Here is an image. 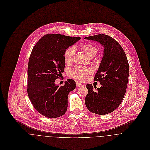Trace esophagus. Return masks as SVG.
Listing matches in <instances>:
<instances>
[{
	"label": "esophagus",
	"mask_w": 150,
	"mask_h": 150,
	"mask_svg": "<svg viewBox=\"0 0 150 150\" xmlns=\"http://www.w3.org/2000/svg\"><path fill=\"white\" fill-rule=\"evenodd\" d=\"M83 86V84L81 83H79V82H76V86Z\"/></svg>",
	"instance_id": "esophagus-1"
}]
</instances>
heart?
I'll return each instance as SVG.
<instances>
[{"label":"heart","mask_w":150,"mask_h":150,"mask_svg":"<svg viewBox=\"0 0 150 150\" xmlns=\"http://www.w3.org/2000/svg\"><path fill=\"white\" fill-rule=\"evenodd\" d=\"M81 48L90 58L94 57L98 52L96 47L91 43H85L81 46ZM74 54L75 48L74 47H70L64 51V57L66 64H70L72 62ZM92 73V69L91 67L76 66L70 71L69 76L76 80H84Z\"/></svg>","instance_id":"b5f03b06"}]
</instances>
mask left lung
Returning <instances> with one entry per match:
<instances>
[{"label": "left lung", "instance_id": "8db88e82", "mask_svg": "<svg viewBox=\"0 0 150 150\" xmlns=\"http://www.w3.org/2000/svg\"><path fill=\"white\" fill-rule=\"evenodd\" d=\"M104 47L102 60L93 80L99 81L100 88L87 84L88 94L85 98L87 108L92 112L105 115L114 111L118 107L126 92L129 74V66L127 57L122 47L111 36L96 35L86 37Z\"/></svg>", "mask_w": 150, "mask_h": 150}]
</instances>
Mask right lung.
Here are the masks:
<instances>
[{
  "label": "right lung",
  "instance_id": "1",
  "mask_svg": "<svg viewBox=\"0 0 150 150\" xmlns=\"http://www.w3.org/2000/svg\"><path fill=\"white\" fill-rule=\"evenodd\" d=\"M80 39L47 34L32 49L28 66L27 92L34 108L45 117L57 118L67 110L68 94L76 88V82L67 79L61 86L54 82L64 71V51Z\"/></svg>",
  "mask_w": 150,
  "mask_h": 150
}]
</instances>
